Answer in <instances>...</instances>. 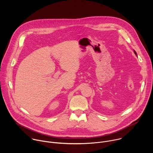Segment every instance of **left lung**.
Instances as JSON below:
<instances>
[{"label":"left lung","mask_w":153,"mask_h":153,"mask_svg":"<svg viewBox=\"0 0 153 153\" xmlns=\"http://www.w3.org/2000/svg\"><path fill=\"white\" fill-rule=\"evenodd\" d=\"M134 54H136V56H137V53H136V51H134Z\"/></svg>","instance_id":"1"}]
</instances>
